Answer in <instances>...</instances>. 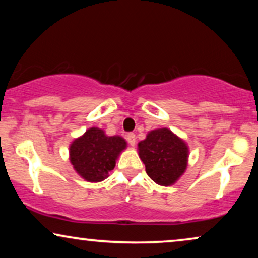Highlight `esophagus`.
<instances>
[{"label": "esophagus", "instance_id": "esophagus-1", "mask_svg": "<svg viewBox=\"0 0 258 258\" xmlns=\"http://www.w3.org/2000/svg\"><path fill=\"white\" fill-rule=\"evenodd\" d=\"M126 141H128V143H129L132 147L135 146V143H136V136H135V134H134V133H129L128 135H126Z\"/></svg>", "mask_w": 258, "mask_h": 258}]
</instances>
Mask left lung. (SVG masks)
I'll list each match as a JSON object with an SVG mask.
<instances>
[{
  "label": "left lung",
  "instance_id": "obj_1",
  "mask_svg": "<svg viewBox=\"0 0 258 258\" xmlns=\"http://www.w3.org/2000/svg\"><path fill=\"white\" fill-rule=\"evenodd\" d=\"M137 150L148 176L158 185L175 184L188 167V144L168 128L148 133Z\"/></svg>",
  "mask_w": 258,
  "mask_h": 258
}]
</instances>
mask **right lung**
Returning a JSON list of instances; mask_svg holds the SVG:
<instances>
[{"instance_id": "add662e5", "label": "right lung", "mask_w": 258, "mask_h": 258, "mask_svg": "<svg viewBox=\"0 0 258 258\" xmlns=\"http://www.w3.org/2000/svg\"><path fill=\"white\" fill-rule=\"evenodd\" d=\"M126 149L123 137L108 136L103 129L91 126L69 146V161L74 170L88 182L105 179L122 151Z\"/></svg>"}]
</instances>
